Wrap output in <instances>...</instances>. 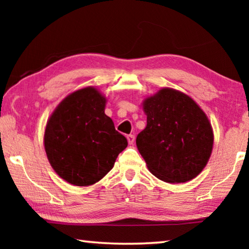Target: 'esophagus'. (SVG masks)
<instances>
[{
	"label": "esophagus",
	"mask_w": 249,
	"mask_h": 249,
	"mask_svg": "<svg viewBox=\"0 0 249 249\" xmlns=\"http://www.w3.org/2000/svg\"><path fill=\"white\" fill-rule=\"evenodd\" d=\"M127 141H128V144H129V145H133V144H134V141H135V136H134V135H128V136H127Z\"/></svg>",
	"instance_id": "34e87169"
}]
</instances>
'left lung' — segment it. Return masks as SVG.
I'll return each mask as SVG.
<instances>
[{
	"label": "left lung",
	"instance_id": "obj_1",
	"mask_svg": "<svg viewBox=\"0 0 249 249\" xmlns=\"http://www.w3.org/2000/svg\"><path fill=\"white\" fill-rule=\"evenodd\" d=\"M147 125L137 135L138 151L158 179L183 183L204 169L213 150L211 122L183 92L161 88L142 103Z\"/></svg>",
	"mask_w": 249,
	"mask_h": 249
}]
</instances>
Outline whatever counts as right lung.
I'll use <instances>...</instances> for the list:
<instances>
[{"label": "right lung", "instance_id": "add662e5", "mask_svg": "<svg viewBox=\"0 0 249 249\" xmlns=\"http://www.w3.org/2000/svg\"><path fill=\"white\" fill-rule=\"evenodd\" d=\"M107 99L95 87L71 92L49 116L44 133L47 159L56 174L77 187L107 176L127 140L105 114Z\"/></svg>", "mask_w": 249, "mask_h": 249}]
</instances>
